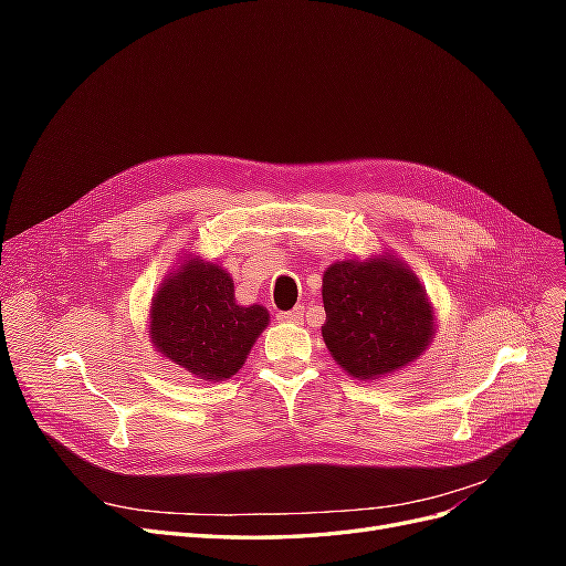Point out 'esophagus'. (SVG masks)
I'll return each mask as SVG.
<instances>
[{"instance_id": "esophagus-1", "label": "esophagus", "mask_w": 566, "mask_h": 566, "mask_svg": "<svg viewBox=\"0 0 566 566\" xmlns=\"http://www.w3.org/2000/svg\"><path fill=\"white\" fill-rule=\"evenodd\" d=\"M276 318L281 323H300L304 318V306H295V310H290V312H281Z\"/></svg>"}]
</instances>
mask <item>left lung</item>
Listing matches in <instances>:
<instances>
[{
  "mask_svg": "<svg viewBox=\"0 0 566 566\" xmlns=\"http://www.w3.org/2000/svg\"><path fill=\"white\" fill-rule=\"evenodd\" d=\"M321 335L335 364L356 380H378L413 364L437 331L420 279L397 254L335 262L323 271Z\"/></svg>",
  "mask_w": 566,
  "mask_h": 566,
  "instance_id": "8db88e82",
  "label": "left lung"
}]
</instances>
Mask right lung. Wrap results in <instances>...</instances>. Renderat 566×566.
Segmentation results:
<instances>
[{"label": "right lung", "instance_id": "1", "mask_svg": "<svg viewBox=\"0 0 566 566\" xmlns=\"http://www.w3.org/2000/svg\"><path fill=\"white\" fill-rule=\"evenodd\" d=\"M269 325L262 304H238L224 266L184 254L150 300L148 337L169 361L198 380L221 382L243 368Z\"/></svg>", "mask_w": 566, "mask_h": 566}]
</instances>
